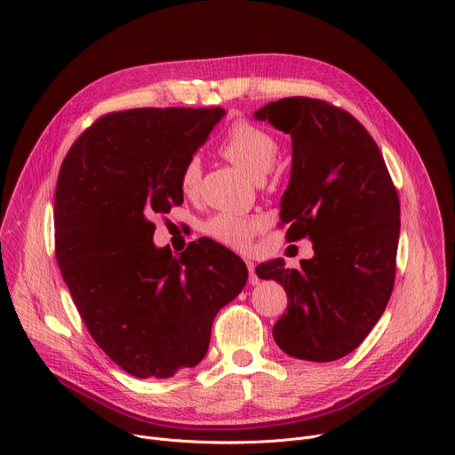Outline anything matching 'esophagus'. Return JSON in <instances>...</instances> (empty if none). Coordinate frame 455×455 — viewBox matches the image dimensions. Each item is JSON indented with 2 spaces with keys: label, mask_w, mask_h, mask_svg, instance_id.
I'll use <instances>...</instances> for the list:
<instances>
[{
  "label": "esophagus",
  "mask_w": 455,
  "mask_h": 455,
  "mask_svg": "<svg viewBox=\"0 0 455 455\" xmlns=\"http://www.w3.org/2000/svg\"><path fill=\"white\" fill-rule=\"evenodd\" d=\"M247 268H249V283H251V285H258L259 278L256 276V272H254V268H256L254 261H247Z\"/></svg>",
  "instance_id": "34e87169"
}]
</instances>
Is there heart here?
<instances>
[{"mask_svg": "<svg viewBox=\"0 0 455 455\" xmlns=\"http://www.w3.org/2000/svg\"><path fill=\"white\" fill-rule=\"evenodd\" d=\"M221 154L251 179L259 180L265 177V173H268L278 157V142L263 128L251 124L247 120H239L223 139ZM199 180L201 163L197 157H190L180 170V192L187 197H194L199 190ZM203 230L206 235L227 247L247 251L252 243L254 234L259 230V221L230 214V212H221V214L210 218Z\"/></svg>", "mask_w": 455, "mask_h": 455, "instance_id": "b5f03b06", "label": "heart"}]
</instances>
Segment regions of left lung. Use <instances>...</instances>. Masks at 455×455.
Instances as JSON below:
<instances>
[{"instance_id": "1", "label": "left lung", "mask_w": 455, "mask_h": 455, "mask_svg": "<svg viewBox=\"0 0 455 455\" xmlns=\"http://www.w3.org/2000/svg\"><path fill=\"white\" fill-rule=\"evenodd\" d=\"M254 118L291 135L280 220L289 225L287 241L309 237L315 251L299 268H287L282 258L256 267L289 299L272 337L294 358H342L370 335L395 283L397 190L379 146L347 111L291 97L267 104Z\"/></svg>"}]
</instances>
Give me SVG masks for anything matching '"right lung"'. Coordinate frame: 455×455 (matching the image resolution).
Instances as JSON below:
<instances>
[{"label":"right lung","mask_w":455,"mask_h":455,"mask_svg":"<svg viewBox=\"0 0 455 455\" xmlns=\"http://www.w3.org/2000/svg\"><path fill=\"white\" fill-rule=\"evenodd\" d=\"M223 108H140L87 128L60 168L56 259L99 347L139 379H168L204 358L212 322L243 291L239 256L201 237L179 256L156 247L151 216L183 203L180 170Z\"/></svg>","instance_id":"obj_1"}]
</instances>
